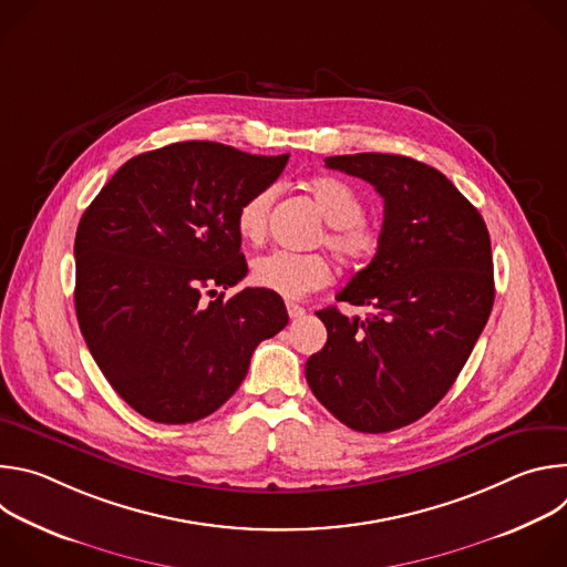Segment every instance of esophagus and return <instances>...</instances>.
Listing matches in <instances>:
<instances>
[{"label": "esophagus", "mask_w": 567, "mask_h": 567, "mask_svg": "<svg viewBox=\"0 0 567 567\" xmlns=\"http://www.w3.org/2000/svg\"><path fill=\"white\" fill-rule=\"evenodd\" d=\"M287 313H289V318H302L305 316V309L300 307V305H296V302H287Z\"/></svg>", "instance_id": "esophagus-1"}]
</instances>
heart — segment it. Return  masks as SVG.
Listing matches in <instances>:
<instances>
[{
    "label": "heart",
    "instance_id": "heart-1",
    "mask_svg": "<svg viewBox=\"0 0 567 567\" xmlns=\"http://www.w3.org/2000/svg\"><path fill=\"white\" fill-rule=\"evenodd\" d=\"M311 199L330 224L326 245L352 269L368 267L381 251L383 233L379 224L363 217L365 202L361 193L339 177H316L309 182ZM276 188H262L239 204L235 228L241 239L258 245L265 239ZM251 278L258 287L282 298H302L326 287L332 278L330 262L318 254L271 251L254 260Z\"/></svg>",
    "mask_w": 567,
    "mask_h": 567
}]
</instances>
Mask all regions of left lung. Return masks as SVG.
Here are the masks:
<instances>
[{"mask_svg": "<svg viewBox=\"0 0 567 567\" xmlns=\"http://www.w3.org/2000/svg\"><path fill=\"white\" fill-rule=\"evenodd\" d=\"M383 197V245L337 300L365 318L320 309L328 343L305 377L339 422L388 433L424 417L464 368L494 307L492 239L477 208L435 168L399 154L328 156Z\"/></svg>", "mask_w": 567, "mask_h": 567, "instance_id": "8db88e82", "label": "left lung"}]
</instances>
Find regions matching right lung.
<instances>
[{
    "label": "right lung",
    "mask_w": 567,
    "mask_h": 567,
    "mask_svg": "<svg viewBox=\"0 0 567 567\" xmlns=\"http://www.w3.org/2000/svg\"><path fill=\"white\" fill-rule=\"evenodd\" d=\"M287 161L173 143L130 158L80 217L78 326L110 385L143 417H208L245 381L258 343L289 322L269 289L204 298L247 276L237 208Z\"/></svg>",
    "instance_id": "1"
}]
</instances>
